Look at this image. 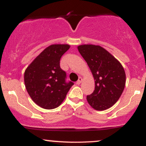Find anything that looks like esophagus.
<instances>
[{
    "label": "esophagus",
    "instance_id": "1",
    "mask_svg": "<svg viewBox=\"0 0 146 146\" xmlns=\"http://www.w3.org/2000/svg\"><path fill=\"white\" fill-rule=\"evenodd\" d=\"M82 80H83L82 78L81 77H80V78H79V79H78V81H77L76 84H80L82 82Z\"/></svg>",
    "mask_w": 146,
    "mask_h": 146
}]
</instances>
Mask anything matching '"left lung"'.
I'll return each instance as SVG.
<instances>
[{"mask_svg":"<svg viewBox=\"0 0 146 146\" xmlns=\"http://www.w3.org/2000/svg\"><path fill=\"white\" fill-rule=\"evenodd\" d=\"M78 49L95 80V90L87 95V102L95 110L108 109L118 101L125 88L123 67L113 55L99 45H80Z\"/></svg>","mask_w":146,"mask_h":146,"instance_id":"1","label":"left lung"}]
</instances>
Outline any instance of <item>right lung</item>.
<instances>
[{"mask_svg":"<svg viewBox=\"0 0 146 146\" xmlns=\"http://www.w3.org/2000/svg\"><path fill=\"white\" fill-rule=\"evenodd\" d=\"M68 44H51L42 51L25 71L24 80L29 96L44 109H53L62 103L72 82H66V72L60 66Z\"/></svg>","mask_w":146,"mask_h":146,"instance_id":"obj_1","label":"right lung"}]
</instances>
